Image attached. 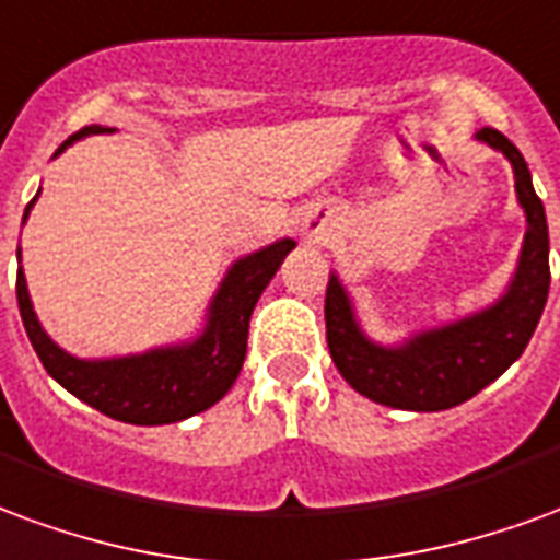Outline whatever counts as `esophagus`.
I'll use <instances>...</instances> for the list:
<instances>
[{"instance_id":"1","label":"esophagus","mask_w":560,"mask_h":560,"mask_svg":"<svg viewBox=\"0 0 560 560\" xmlns=\"http://www.w3.org/2000/svg\"><path fill=\"white\" fill-rule=\"evenodd\" d=\"M330 232V214L328 211H313L304 218V235L313 241H322L328 238Z\"/></svg>"}]
</instances>
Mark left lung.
Returning <instances> with one entry per match:
<instances>
[{"label":"left lung","instance_id":"1","mask_svg":"<svg viewBox=\"0 0 560 560\" xmlns=\"http://www.w3.org/2000/svg\"><path fill=\"white\" fill-rule=\"evenodd\" d=\"M477 140L489 142L513 163L520 206L528 218L520 268L508 295L483 313L423 330L406 346L385 349L366 340L358 328L340 280L334 275L328 280L325 328L330 358L358 394L390 409L442 411L480 394L525 352L549 298V226L540 196L534 194L528 163L501 130L480 128Z\"/></svg>","mask_w":560,"mask_h":560}]
</instances>
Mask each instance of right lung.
<instances>
[{
  "label": "right lung",
  "instance_id": "add662e5",
  "mask_svg": "<svg viewBox=\"0 0 560 560\" xmlns=\"http://www.w3.org/2000/svg\"><path fill=\"white\" fill-rule=\"evenodd\" d=\"M89 133H101V128L92 125V128L77 130L59 145V151ZM35 199L26 206L23 220L28 218V208L35 206ZM292 247H295V241L283 238L232 265L230 275L220 283L218 295L211 301L202 337L187 346L154 349V352L113 358V361H80V358L62 352L44 334L38 316L32 310V301H28L26 277L20 268L18 304L23 328H26L28 342L38 352L44 370L65 390H71L73 397L89 402L92 409L113 420H121V423H137V427L175 423V420L211 409L235 385L244 354H247L253 307Z\"/></svg>",
  "mask_w": 560,
  "mask_h": 560
}]
</instances>
